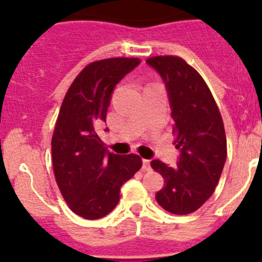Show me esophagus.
Segmentation results:
<instances>
[{
	"label": "esophagus",
	"mask_w": 262,
	"mask_h": 262,
	"mask_svg": "<svg viewBox=\"0 0 262 262\" xmlns=\"http://www.w3.org/2000/svg\"><path fill=\"white\" fill-rule=\"evenodd\" d=\"M143 169L144 170H149L151 169V160L143 159Z\"/></svg>",
	"instance_id": "1"
}]
</instances>
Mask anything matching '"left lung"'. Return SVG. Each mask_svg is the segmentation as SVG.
I'll return each mask as SVG.
<instances>
[{
  "label": "left lung",
  "mask_w": 262,
  "mask_h": 262,
  "mask_svg": "<svg viewBox=\"0 0 262 262\" xmlns=\"http://www.w3.org/2000/svg\"><path fill=\"white\" fill-rule=\"evenodd\" d=\"M147 64L159 72L166 85L176 147L181 151L176 168L160 160L151 163L165 178L156 201L172 214H191L212 195L221 178L227 157L223 119L202 76L182 57H148Z\"/></svg>",
  "instance_id": "obj_1"
}]
</instances>
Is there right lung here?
Here are the masks:
<instances>
[{
    "label": "right lung",
    "instance_id": "right-lung-1",
    "mask_svg": "<svg viewBox=\"0 0 262 262\" xmlns=\"http://www.w3.org/2000/svg\"><path fill=\"white\" fill-rule=\"evenodd\" d=\"M139 64L136 57L90 62L62 99L51 142L53 173L69 209L84 219L113 211L122 185L142 168L139 155L110 154L96 133L97 124L106 120L115 85Z\"/></svg>",
    "mask_w": 262,
    "mask_h": 262
}]
</instances>
